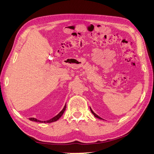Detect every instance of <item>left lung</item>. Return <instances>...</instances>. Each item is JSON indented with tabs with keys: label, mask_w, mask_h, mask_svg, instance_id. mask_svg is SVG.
<instances>
[{
	"label": "left lung",
	"mask_w": 154,
	"mask_h": 154,
	"mask_svg": "<svg viewBox=\"0 0 154 154\" xmlns=\"http://www.w3.org/2000/svg\"><path fill=\"white\" fill-rule=\"evenodd\" d=\"M90 110H91V113L94 114V116H95V117H96V118H97V119H102V118H100V117L99 116H97L96 114H95V113L94 112H93V110H91V108H90Z\"/></svg>",
	"instance_id": "1"
}]
</instances>
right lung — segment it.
I'll return each mask as SVG.
<instances>
[{"label":"right lung","instance_id":"right-lung-1","mask_svg":"<svg viewBox=\"0 0 154 154\" xmlns=\"http://www.w3.org/2000/svg\"><path fill=\"white\" fill-rule=\"evenodd\" d=\"M66 104L65 105V106H64V108H63V109L62 110H61L59 113H58L57 116H55L54 117H53L52 119H50V120H48V121H40V120H38V119H35V118H29V119L30 120V121H35V122H44V123H50V122H55V121H57V120H58L59 119L60 117H61V116L63 115V113H64V112H65V109H66Z\"/></svg>","mask_w":154,"mask_h":154}]
</instances>
